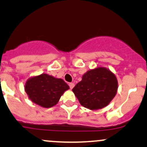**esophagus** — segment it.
I'll use <instances>...</instances> for the list:
<instances>
[{
  "label": "esophagus",
  "instance_id": "34e87169",
  "mask_svg": "<svg viewBox=\"0 0 147 147\" xmlns=\"http://www.w3.org/2000/svg\"><path fill=\"white\" fill-rule=\"evenodd\" d=\"M69 86H70V88H71V89H72V88H73L74 86H75V84L72 83V82H71V83L69 84Z\"/></svg>",
  "mask_w": 147,
  "mask_h": 147
}]
</instances>
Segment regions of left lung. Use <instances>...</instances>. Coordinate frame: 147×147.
<instances>
[{"mask_svg": "<svg viewBox=\"0 0 147 147\" xmlns=\"http://www.w3.org/2000/svg\"><path fill=\"white\" fill-rule=\"evenodd\" d=\"M118 90L116 75L105 67H97L88 70L82 81L72 88L79 102L91 110L106 107L115 97Z\"/></svg>", "mask_w": 147, "mask_h": 147, "instance_id": "left-lung-1", "label": "left lung"}]
</instances>
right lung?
Segmentation results:
<instances>
[{
  "instance_id": "1",
  "label": "right lung",
  "mask_w": 147,
  "mask_h": 147,
  "mask_svg": "<svg viewBox=\"0 0 147 147\" xmlns=\"http://www.w3.org/2000/svg\"><path fill=\"white\" fill-rule=\"evenodd\" d=\"M69 88L70 87L62 79L45 73L30 77L24 86L29 99L45 108L56 105L64 92Z\"/></svg>"
}]
</instances>
